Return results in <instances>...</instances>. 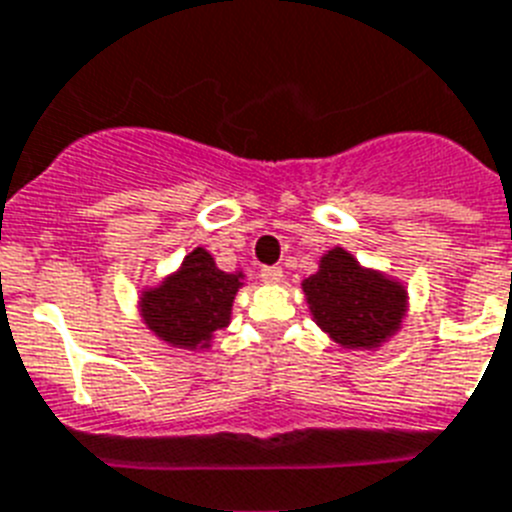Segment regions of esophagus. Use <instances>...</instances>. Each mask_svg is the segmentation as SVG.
<instances>
[{
  "label": "esophagus",
  "instance_id": "obj_1",
  "mask_svg": "<svg viewBox=\"0 0 512 512\" xmlns=\"http://www.w3.org/2000/svg\"><path fill=\"white\" fill-rule=\"evenodd\" d=\"M260 278H263L265 283H281L283 268H278V265H265V268L260 270Z\"/></svg>",
  "mask_w": 512,
  "mask_h": 512
}]
</instances>
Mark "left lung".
<instances>
[{
    "label": "left lung",
    "instance_id": "8db88e82",
    "mask_svg": "<svg viewBox=\"0 0 512 512\" xmlns=\"http://www.w3.org/2000/svg\"><path fill=\"white\" fill-rule=\"evenodd\" d=\"M302 289L317 325L343 349H377L406 317L403 283L362 268L343 247L322 255Z\"/></svg>",
    "mask_w": 512,
    "mask_h": 512
}]
</instances>
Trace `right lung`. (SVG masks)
I'll use <instances>...</instances> for the list:
<instances>
[{"mask_svg":"<svg viewBox=\"0 0 512 512\" xmlns=\"http://www.w3.org/2000/svg\"><path fill=\"white\" fill-rule=\"evenodd\" d=\"M242 273H223L203 247L184 257L182 268L158 289L143 291L140 315L161 341L176 349H208L213 333L231 320Z\"/></svg>","mask_w":512,"mask_h":512,"instance_id":"right-lung-1","label":"right lung"}]
</instances>
